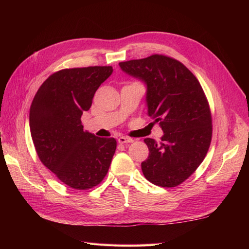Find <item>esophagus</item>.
Returning a JSON list of instances; mask_svg holds the SVG:
<instances>
[{"label":"esophagus","mask_w":249,"mask_h":249,"mask_svg":"<svg viewBox=\"0 0 249 249\" xmlns=\"http://www.w3.org/2000/svg\"><path fill=\"white\" fill-rule=\"evenodd\" d=\"M118 142H119L120 144L131 143V142H134V139L128 138V137H124V136H122V137H119V138H118Z\"/></svg>","instance_id":"34e87169"}]
</instances>
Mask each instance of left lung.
<instances>
[{"instance_id":"8db88e82","label":"left lung","mask_w":249,"mask_h":249,"mask_svg":"<svg viewBox=\"0 0 249 249\" xmlns=\"http://www.w3.org/2000/svg\"><path fill=\"white\" fill-rule=\"evenodd\" d=\"M119 65L144 82L147 114L163 131L160 143L144 139L150 153L141 163L142 172L157 186H178L203 161L212 139V118L203 89L187 67L165 55Z\"/></svg>"}]
</instances>
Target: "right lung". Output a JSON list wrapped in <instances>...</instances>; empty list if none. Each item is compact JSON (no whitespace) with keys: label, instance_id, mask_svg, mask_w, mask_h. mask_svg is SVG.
Wrapping results in <instances>:
<instances>
[{"label":"right lung","instance_id":"1","mask_svg":"<svg viewBox=\"0 0 249 249\" xmlns=\"http://www.w3.org/2000/svg\"><path fill=\"white\" fill-rule=\"evenodd\" d=\"M111 66L62 70L46 79L30 109L32 140L40 161L73 189L96 186L107 174L114 138L83 131L81 115L95 92L111 76Z\"/></svg>","mask_w":249,"mask_h":249}]
</instances>
